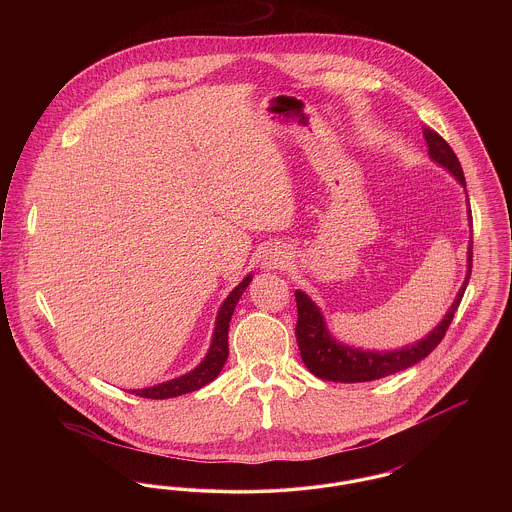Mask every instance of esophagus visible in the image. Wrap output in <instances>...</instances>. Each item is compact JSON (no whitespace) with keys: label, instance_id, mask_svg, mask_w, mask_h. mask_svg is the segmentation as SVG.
Returning <instances> with one entry per match:
<instances>
[{"label":"esophagus","instance_id":"34e87169","mask_svg":"<svg viewBox=\"0 0 512 512\" xmlns=\"http://www.w3.org/2000/svg\"><path fill=\"white\" fill-rule=\"evenodd\" d=\"M286 251H282L280 247H270L265 251L263 255V267L268 270H274V268H282L286 265Z\"/></svg>","mask_w":512,"mask_h":512}]
</instances>
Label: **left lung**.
I'll return each mask as SVG.
<instances>
[{"label": "left lung", "instance_id": "8db88e82", "mask_svg": "<svg viewBox=\"0 0 512 512\" xmlns=\"http://www.w3.org/2000/svg\"><path fill=\"white\" fill-rule=\"evenodd\" d=\"M424 138L428 142V153L430 157L451 172L463 186L464 172L455 151L451 146L439 136L436 130L424 128ZM472 222V215H470ZM472 272V240L468 245V276L464 280L463 288L457 295L455 303L451 305L449 313L441 320L438 328L426 336L424 340L407 345L405 349L399 351H384V353H374V351H361L353 347H345L330 338L322 315L318 311L317 305L303 292H295V303H297V324H295V336H297V345L301 351V359L305 366L322 380H332V382H372L384 376L395 374L399 370H405L409 366L416 365L424 357H428L436 347L439 341L443 340L451 320L455 317V311L461 305L468 278Z\"/></svg>", "mask_w": 512, "mask_h": 512}]
</instances>
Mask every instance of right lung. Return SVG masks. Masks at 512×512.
Wrapping results in <instances>:
<instances>
[{
	"label": "right lung",
	"instance_id": "obj_1",
	"mask_svg": "<svg viewBox=\"0 0 512 512\" xmlns=\"http://www.w3.org/2000/svg\"><path fill=\"white\" fill-rule=\"evenodd\" d=\"M251 282V274L244 278V282H240L238 288H234L230 295L226 297V301L220 307L219 317H217V326H215V334H213V343L211 349L205 357V361L201 365L194 368L190 374L180 376L171 382L147 388V390H136L132 393L146 397V399H169V397H176V395H184L190 391L199 390L205 384H209L211 380H215L222 370V366L228 359V328H230V318L234 313L236 303L240 301L242 293Z\"/></svg>",
	"mask_w": 512,
	"mask_h": 512
}]
</instances>
